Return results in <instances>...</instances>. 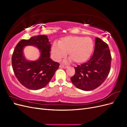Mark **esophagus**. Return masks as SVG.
I'll list each match as a JSON object with an SVG mask.
<instances>
[{
    "label": "esophagus",
    "instance_id": "1",
    "mask_svg": "<svg viewBox=\"0 0 127 127\" xmlns=\"http://www.w3.org/2000/svg\"><path fill=\"white\" fill-rule=\"evenodd\" d=\"M60 68H67L68 67V66H65V65H63V64H60V66H59Z\"/></svg>",
    "mask_w": 127,
    "mask_h": 127
}]
</instances>
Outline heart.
I'll return each mask as SVG.
<instances>
[{"label": "heart", "instance_id": "1", "mask_svg": "<svg viewBox=\"0 0 127 127\" xmlns=\"http://www.w3.org/2000/svg\"><path fill=\"white\" fill-rule=\"evenodd\" d=\"M94 44L90 37L69 36L62 38L59 44L55 42L51 48L53 58L59 61L68 52L69 57L76 63H82L91 57Z\"/></svg>", "mask_w": 127, "mask_h": 127}]
</instances>
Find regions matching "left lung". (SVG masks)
<instances>
[{
  "label": "left lung",
  "instance_id": "left-lung-1",
  "mask_svg": "<svg viewBox=\"0 0 127 127\" xmlns=\"http://www.w3.org/2000/svg\"><path fill=\"white\" fill-rule=\"evenodd\" d=\"M111 60L108 45L96 37L93 56L87 62L74 67L75 74L70 78L71 82L77 88L83 91H89L97 88L109 74Z\"/></svg>",
  "mask_w": 127,
  "mask_h": 127
}]
</instances>
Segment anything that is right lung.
Here are the masks:
<instances>
[{
    "instance_id": "add662e5",
    "label": "right lung",
    "mask_w": 127,
    "mask_h": 127,
    "mask_svg": "<svg viewBox=\"0 0 127 127\" xmlns=\"http://www.w3.org/2000/svg\"><path fill=\"white\" fill-rule=\"evenodd\" d=\"M29 45H35L40 50L41 56L36 61H27L23 56L24 47ZM50 42L44 35L23 39L17 43L11 58V64L14 74L22 85L30 90H37L50 81L60 65L50 58Z\"/></svg>"
}]
</instances>
